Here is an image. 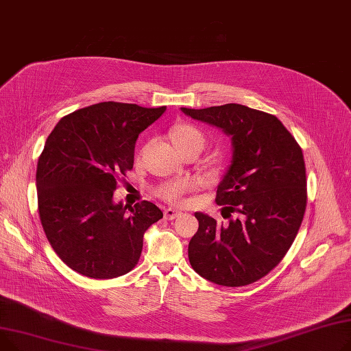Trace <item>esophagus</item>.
<instances>
[{
    "mask_svg": "<svg viewBox=\"0 0 351 351\" xmlns=\"http://www.w3.org/2000/svg\"><path fill=\"white\" fill-rule=\"evenodd\" d=\"M180 215H181V213L174 210V208H167L166 211H164V217H166L167 219H174V218H177Z\"/></svg>",
    "mask_w": 351,
    "mask_h": 351,
    "instance_id": "obj_1",
    "label": "esophagus"
}]
</instances>
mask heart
<instances>
[{
  "label": "heart",
  "mask_w": 351,
  "mask_h": 351,
  "mask_svg": "<svg viewBox=\"0 0 351 351\" xmlns=\"http://www.w3.org/2000/svg\"><path fill=\"white\" fill-rule=\"evenodd\" d=\"M173 141L177 146L178 150H182L185 147H198L202 150L204 144H205V137L204 134L194 126L190 125H181L177 126L173 133H171ZM194 187V182L187 178H180L174 181H167L156 189L157 195H160L162 199L170 201V202H177L182 194L190 191Z\"/></svg>",
  "instance_id": "1"
}]
</instances>
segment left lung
Segmentation results:
<instances>
[{
  "label": "left lung",
  "mask_w": 351,
  "mask_h": 351,
  "mask_svg": "<svg viewBox=\"0 0 351 351\" xmlns=\"http://www.w3.org/2000/svg\"><path fill=\"white\" fill-rule=\"evenodd\" d=\"M181 112L231 137L232 161L215 201L225 205L223 218L238 214L217 222L195 213L198 231L189 245L190 263L217 285H251L279 265L302 225L307 201L302 149L276 116L248 106L228 103Z\"/></svg>",
  "instance_id": "left-lung-1"
}]
</instances>
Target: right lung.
I'll return each instance as SVG.
<instances>
[{
  "label": "right lung",
  "instance_id": "obj_1",
  "mask_svg": "<svg viewBox=\"0 0 351 351\" xmlns=\"http://www.w3.org/2000/svg\"><path fill=\"white\" fill-rule=\"evenodd\" d=\"M166 109L101 101L62 117L48 136L36 166L39 219L75 272L112 279L137 265L143 235L162 213L150 201L128 210L113 193L133 169L138 134Z\"/></svg>",
  "mask_w": 351,
  "mask_h": 351
}]
</instances>
